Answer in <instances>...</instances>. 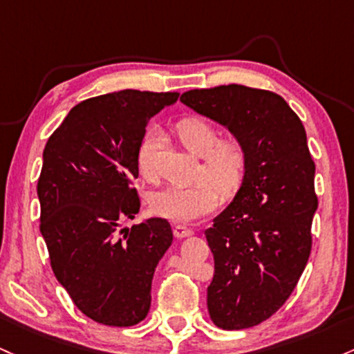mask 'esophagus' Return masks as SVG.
I'll use <instances>...</instances> for the list:
<instances>
[{"instance_id": "34e87169", "label": "esophagus", "mask_w": 354, "mask_h": 354, "mask_svg": "<svg viewBox=\"0 0 354 354\" xmlns=\"http://www.w3.org/2000/svg\"><path fill=\"white\" fill-rule=\"evenodd\" d=\"M173 234L176 239H186V236L193 235V230L186 227V225H176V227L173 228Z\"/></svg>"}]
</instances>
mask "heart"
Wrapping results in <instances>:
<instances>
[{
  "instance_id": "heart-1",
  "label": "heart",
  "mask_w": 354,
  "mask_h": 354,
  "mask_svg": "<svg viewBox=\"0 0 354 354\" xmlns=\"http://www.w3.org/2000/svg\"><path fill=\"white\" fill-rule=\"evenodd\" d=\"M176 136L193 156L201 158L200 178L192 186H165L149 196V207L161 218L186 223L213 212L220 203V192L232 196L239 192L247 174L248 158L242 142L235 138L218 141V131L203 118H186L176 124ZM158 131H147L139 145L138 171L145 180L153 178V156Z\"/></svg>"
}]
</instances>
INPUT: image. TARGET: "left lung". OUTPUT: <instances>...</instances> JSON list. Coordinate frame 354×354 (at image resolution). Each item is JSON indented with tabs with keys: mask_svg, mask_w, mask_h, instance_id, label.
I'll list each match as a JSON object with an SVG mask.
<instances>
[{
	"mask_svg": "<svg viewBox=\"0 0 354 354\" xmlns=\"http://www.w3.org/2000/svg\"><path fill=\"white\" fill-rule=\"evenodd\" d=\"M180 100L247 151L245 180L205 236L215 260L209 319L227 331L252 328L289 299L310 254L316 166L304 126L281 95L245 85L195 88Z\"/></svg>",
	"mask_w": 354,
	"mask_h": 354,
	"instance_id": "left-lung-1",
	"label": "left lung"
}]
</instances>
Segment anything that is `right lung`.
<instances>
[{"label": "right lung", "mask_w": 354, "mask_h": 354, "mask_svg": "<svg viewBox=\"0 0 354 354\" xmlns=\"http://www.w3.org/2000/svg\"><path fill=\"white\" fill-rule=\"evenodd\" d=\"M176 92L119 91L77 104L44 149L40 232L57 281L92 321L127 328L151 308V284L173 242L168 220L139 213L133 188L146 126Z\"/></svg>", "instance_id": "1"}]
</instances>
